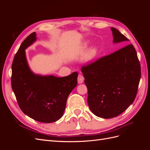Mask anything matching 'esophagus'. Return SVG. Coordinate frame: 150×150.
Listing matches in <instances>:
<instances>
[{"instance_id":"1","label":"esophagus","mask_w":150,"mask_h":150,"mask_svg":"<svg viewBox=\"0 0 150 150\" xmlns=\"http://www.w3.org/2000/svg\"><path fill=\"white\" fill-rule=\"evenodd\" d=\"M84 77H83L82 75L79 74V75L78 76V83H79V84L83 83L84 82Z\"/></svg>"}]
</instances>
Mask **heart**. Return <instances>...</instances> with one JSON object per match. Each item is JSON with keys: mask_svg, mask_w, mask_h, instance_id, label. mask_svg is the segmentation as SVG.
<instances>
[{"mask_svg": "<svg viewBox=\"0 0 150 150\" xmlns=\"http://www.w3.org/2000/svg\"><path fill=\"white\" fill-rule=\"evenodd\" d=\"M86 45H84V46L81 47V49L79 51V54H82L83 52L86 50ZM97 52V49L96 47L92 48L91 49H90L89 52H88L87 55H86V61H89L92 59L95 56V55L96 54Z\"/></svg>", "mask_w": 150, "mask_h": 150, "instance_id": "obj_1", "label": "heart"}]
</instances>
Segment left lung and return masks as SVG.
Instances as JSON below:
<instances>
[{
  "label": "left lung",
  "mask_w": 150,
  "mask_h": 150,
  "mask_svg": "<svg viewBox=\"0 0 150 150\" xmlns=\"http://www.w3.org/2000/svg\"><path fill=\"white\" fill-rule=\"evenodd\" d=\"M113 42L129 41L111 28ZM88 88L91 111L103 118H112L125 111L134 100L141 78V67L132 44L81 68Z\"/></svg>",
  "instance_id": "left-lung-1"
}]
</instances>
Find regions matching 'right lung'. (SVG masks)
Instances as JSON below:
<instances>
[{"label":"right lung","mask_w":150,"mask_h":150,"mask_svg":"<svg viewBox=\"0 0 150 150\" xmlns=\"http://www.w3.org/2000/svg\"><path fill=\"white\" fill-rule=\"evenodd\" d=\"M36 39L34 32L25 38L16 54L11 84L22 112L35 121L49 123L62 116L67 97L78 84V73L62 78L34 74L28 65L25 50Z\"/></svg>","instance_id":"add662e5"}]
</instances>
